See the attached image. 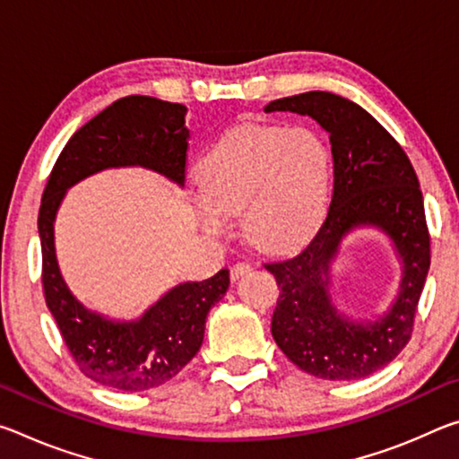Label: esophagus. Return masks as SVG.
Listing matches in <instances>:
<instances>
[{"instance_id":"1","label":"esophagus","mask_w":459,"mask_h":459,"mask_svg":"<svg viewBox=\"0 0 459 459\" xmlns=\"http://www.w3.org/2000/svg\"><path fill=\"white\" fill-rule=\"evenodd\" d=\"M251 271H253V267L248 265V263H235V265L230 267V279L232 281H237V279H240L247 273H251Z\"/></svg>"}]
</instances>
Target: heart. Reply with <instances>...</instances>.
<instances>
[{
    "mask_svg": "<svg viewBox=\"0 0 459 459\" xmlns=\"http://www.w3.org/2000/svg\"><path fill=\"white\" fill-rule=\"evenodd\" d=\"M333 160L328 143L309 127L245 126L224 134L196 164L200 227L221 235L229 214L261 251L279 253L304 243L330 204Z\"/></svg>",
    "mask_w": 459,
    "mask_h": 459,
    "instance_id": "obj_1",
    "label": "heart"
}]
</instances>
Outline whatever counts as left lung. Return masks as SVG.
<instances>
[{
    "label": "left lung",
    "instance_id": "obj_1",
    "mask_svg": "<svg viewBox=\"0 0 459 459\" xmlns=\"http://www.w3.org/2000/svg\"><path fill=\"white\" fill-rule=\"evenodd\" d=\"M265 113L312 117L330 135L333 158V194L322 229L298 257L265 265L281 290L271 333L307 375L364 378L405 348L429 271V232L417 174L391 134L351 99L309 91L271 100ZM367 228L392 240L402 283L385 315L352 318L331 298V265L343 238Z\"/></svg>",
    "mask_w": 459,
    "mask_h": 459
}]
</instances>
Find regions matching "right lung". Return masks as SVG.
<instances>
[{"mask_svg":"<svg viewBox=\"0 0 459 459\" xmlns=\"http://www.w3.org/2000/svg\"><path fill=\"white\" fill-rule=\"evenodd\" d=\"M188 108L155 97L115 100L68 139L42 194L38 235L42 245L46 306L84 377L119 391L168 383L200 351L206 316L229 290V269L204 281L168 290L135 320H113L82 306L60 273L54 222L66 192L103 169L143 168L184 186L190 131Z\"/></svg>","mask_w":459,"mask_h":459,"instance_id":"obj_1","label":"right lung"}]
</instances>
